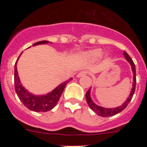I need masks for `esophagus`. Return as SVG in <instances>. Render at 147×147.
<instances>
[{"mask_svg":"<svg viewBox=\"0 0 147 147\" xmlns=\"http://www.w3.org/2000/svg\"><path fill=\"white\" fill-rule=\"evenodd\" d=\"M85 75H87V72L85 71H81V72H80L79 73V74H77V77H82V76H85Z\"/></svg>","mask_w":147,"mask_h":147,"instance_id":"esophagus-1","label":"esophagus"}]
</instances>
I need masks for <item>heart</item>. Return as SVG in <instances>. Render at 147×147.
Instances as JSON below:
<instances>
[{"mask_svg": "<svg viewBox=\"0 0 147 147\" xmlns=\"http://www.w3.org/2000/svg\"><path fill=\"white\" fill-rule=\"evenodd\" d=\"M103 54V51L101 49H92L84 53V57L89 62H95L99 59Z\"/></svg>", "mask_w": 147, "mask_h": 147, "instance_id": "b5f03b06", "label": "heart"}]
</instances>
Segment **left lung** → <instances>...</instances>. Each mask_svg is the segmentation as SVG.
<instances>
[{"label":"left lung","instance_id":"8db88e82","mask_svg":"<svg viewBox=\"0 0 147 147\" xmlns=\"http://www.w3.org/2000/svg\"><path fill=\"white\" fill-rule=\"evenodd\" d=\"M124 57L126 58V59L127 60V62H129L130 64L131 67H132V71L133 73V83H132V88L131 89L130 94L128 96V98H127L125 102H124V104H122L121 106L117 107H114V108H105V107H101V106H98L92 100L91 96H90V90H91V88L88 90V91L87 92L86 94H85V98H86V101L88 102V106L90 107V108L92 110H93L99 116H102V117H108V116H113L114 115H116L119 113L121 112L122 110H124L126 108V107L127 106V105L129 103V102L131 101L132 98V96L134 94L135 90H136V66H135L134 62L132 60L131 57L128 55L126 51H124Z\"/></svg>","mask_w":147,"mask_h":147}]
</instances>
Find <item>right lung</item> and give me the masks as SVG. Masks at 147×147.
Instances as JSON below:
<instances>
[{"mask_svg":"<svg viewBox=\"0 0 147 147\" xmlns=\"http://www.w3.org/2000/svg\"><path fill=\"white\" fill-rule=\"evenodd\" d=\"M49 42H50L46 41V40H42V41H40V42L33 44V46L37 45H42V44H47ZM50 43H51V42H50ZM22 53L18 57L15 65V88L18 98H20L22 103L30 110H32L34 112H47V111H49V110L54 108L56 105L57 104L66 85L73 79L70 78L68 80H66L64 82L61 83L60 85L54 88L52 91L49 92L47 94L34 95L33 93H30L28 90L26 89L22 85L20 78L18 76V69H17L18 61Z\"/></svg>","mask_w":147,"mask_h":147,"instance_id":"1","label":"right lung"}]
</instances>
